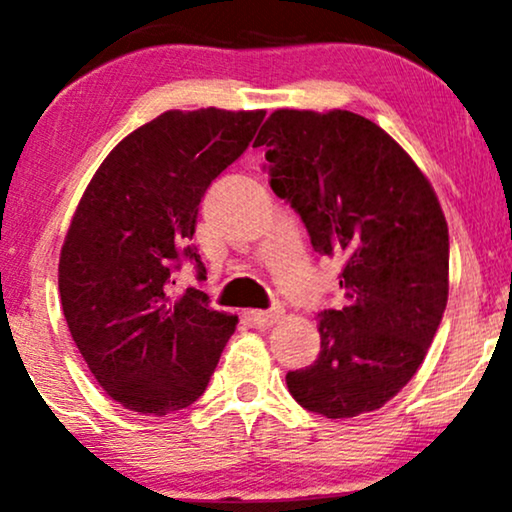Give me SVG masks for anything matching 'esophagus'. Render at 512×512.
<instances>
[{
	"label": "esophagus",
	"instance_id": "esophagus-1",
	"mask_svg": "<svg viewBox=\"0 0 512 512\" xmlns=\"http://www.w3.org/2000/svg\"><path fill=\"white\" fill-rule=\"evenodd\" d=\"M251 319H254V324L258 328H268V326H275L279 319H282V310L275 307V310H251Z\"/></svg>",
	"mask_w": 512,
	"mask_h": 512
}]
</instances>
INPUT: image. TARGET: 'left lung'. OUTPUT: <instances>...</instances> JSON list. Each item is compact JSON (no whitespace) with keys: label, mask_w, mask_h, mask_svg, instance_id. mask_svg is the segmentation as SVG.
Masks as SVG:
<instances>
[{"label":"left lung","mask_w":512,"mask_h":512,"mask_svg":"<svg viewBox=\"0 0 512 512\" xmlns=\"http://www.w3.org/2000/svg\"><path fill=\"white\" fill-rule=\"evenodd\" d=\"M254 144L268 146L272 191L300 214L314 251L345 261V305L319 312L321 352L286 387L328 419L382 408L422 366L447 305L438 195L403 146L354 111L277 109Z\"/></svg>","instance_id":"8db88e82"}]
</instances>
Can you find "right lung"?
Returning <instances> with one entry per match:
<instances>
[{"instance_id": "add662e5", "label": "right lung", "mask_w": 512, "mask_h": 512, "mask_svg": "<svg viewBox=\"0 0 512 512\" xmlns=\"http://www.w3.org/2000/svg\"><path fill=\"white\" fill-rule=\"evenodd\" d=\"M263 109H170L118 142L83 191L60 249L69 333L107 396L139 415L198 401L237 317L207 296H174L209 184L254 139ZM174 284V282H172Z\"/></svg>"}]
</instances>
